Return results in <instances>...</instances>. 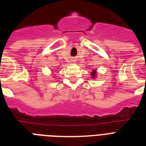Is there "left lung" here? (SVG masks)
Segmentation results:
<instances>
[{"mask_svg":"<svg viewBox=\"0 0 146 146\" xmlns=\"http://www.w3.org/2000/svg\"><path fill=\"white\" fill-rule=\"evenodd\" d=\"M96 75V71H93V72H92V77H95Z\"/></svg>","mask_w":146,"mask_h":146,"instance_id":"8db88e82","label":"left lung"}]
</instances>
